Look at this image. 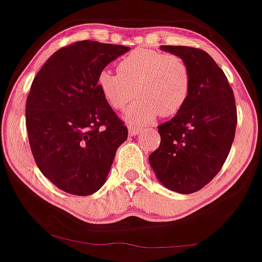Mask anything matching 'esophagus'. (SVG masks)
<instances>
[{
  "label": "esophagus",
  "instance_id": "esophagus-1",
  "mask_svg": "<svg viewBox=\"0 0 262 262\" xmlns=\"http://www.w3.org/2000/svg\"><path fill=\"white\" fill-rule=\"evenodd\" d=\"M143 132V129L141 128H137V127H132V125H129L128 127V134L130 135V137H137V135H139V133Z\"/></svg>",
  "mask_w": 262,
  "mask_h": 262
}]
</instances>
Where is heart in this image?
<instances>
[{
	"label": "heart",
	"instance_id": "heart-1",
	"mask_svg": "<svg viewBox=\"0 0 262 262\" xmlns=\"http://www.w3.org/2000/svg\"><path fill=\"white\" fill-rule=\"evenodd\" d=\"M118 73L101 69L96 86L112 108L122 110L133 96H139L125 110L129 124L141 127L160 115H176L183 108L190 93V72L187 63L176 55L151 49H137L118 63Z\"/></svg>",
	"mask_w": 262,
	"mask_h": 262
}]
</instances>
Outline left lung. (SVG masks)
<instances>
[{"label":"left lung","instance_id":"1","mask_svg":"<svg viewBox=\"0 0 262 262\" xmlns=\"http://www.w3.org/2000/svg\"><path fill=\"white\" fill-rule=\"evenodd\" d=\"M190 72V93L171 121L160 124L161 143L149 156L163 187L179 194L200 190L222 168L237 127L234 95L209 53L188 46H161Z\"/></svg>","mask_w":262,"mask_h":262}]
</instances>
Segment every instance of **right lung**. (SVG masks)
<instances>
[{"label":"right lung","instance_id":"1","mask_svg":"<svg viewBox=\"0 0 262 262\" xmlns=\"http://www.w3.org/2000/svg\"><path fill=\"white\" fill-rule=\"evenodd\" d=\"M84 40L59 49L34 78L25 105L31 152L42 174L66 193L105 184L128 129L96 86L101 69L129 51Z\"/></svg>","mask_w":262,"mask_h":262}]
</instances>
